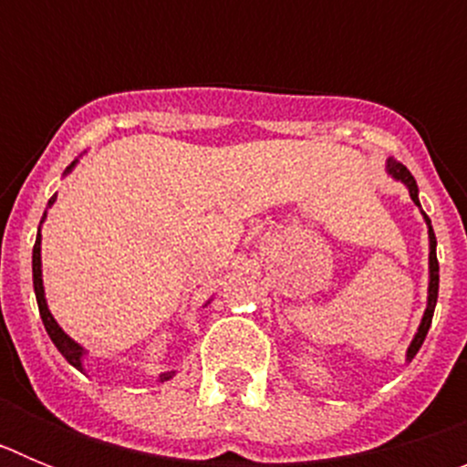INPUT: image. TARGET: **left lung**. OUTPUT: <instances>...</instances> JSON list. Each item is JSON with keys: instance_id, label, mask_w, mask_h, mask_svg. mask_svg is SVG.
I'll list each match as a JSON object with an SVG mask.
<instances>
[{"instance_id": "left-lung-1", "label": "left lung", "mask_w": 467, "mask_h": 467, "mask_svg": "<svg viewBox=\"0 0 467 467\" xmlns=\"http://www.w3.org/2000/svg\"><path fill=\"white\" fill-rule=\"evenodd\" d=\"M388 172H390V175H393V177H398V180H402V182L407 184V187H410L411 201H414L416 205H420V203H419V189H416L414 175H411V172L407 171V168H404L402 163H400V161H395V159L388 161ZM423 217H426V222H428V236H431V287H428V308H426V316H423V320H420L419 332H416L414 341H411L410 350H407V358H410V360L416 356V353H419L420 344L426 341V334H428V329H431V323H432V313H435L437 290H440V264H437V253H435V245H437L435 231H432L431 220H428V214H426V213H423Z\"/></svg>"}]
</instances>
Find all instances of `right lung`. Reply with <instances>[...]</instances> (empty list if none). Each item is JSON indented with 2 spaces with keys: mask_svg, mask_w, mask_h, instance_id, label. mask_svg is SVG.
Returning <instances> with one entry per match:
<instances>
[{
  "mask_svg": "<svg viewBox=\"0 0 467 467\" xmlns=\"http://www.w3.org/2000/svg\"><path fill=\"white\" fill-rule=\"evenodd\" d=\"M72 166H67V171L65 172L72 171ZM53 201H56V196H51L48 205H51ZM39 245H41V241H39V236H36L35 247H32V283H35V295H36V304H39L41 323H44V327H47L48 337H51V341L56 344V348L63 353L65 360H67L72 367H77V369H81V356H84V350H81L79 344H74V341L69 339L63 329L57 327V323L53 320L51 311H48V306H47V299H44V287H41V247ZM171 377L172 374H163V377H161V381H166V379H171Z\"/></svg>",
  "mask_w": 467,
  "mask_h": 467,
  "instance_id": "1",
  "label": "right lung"
}]
</instances>
